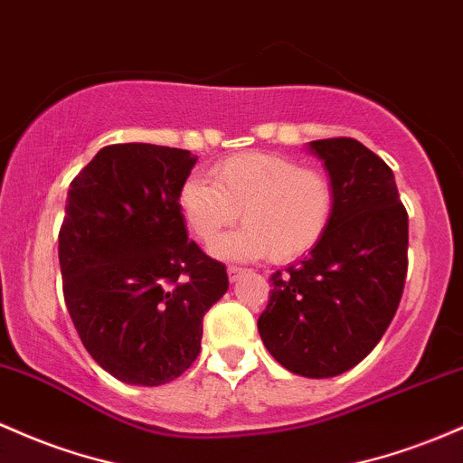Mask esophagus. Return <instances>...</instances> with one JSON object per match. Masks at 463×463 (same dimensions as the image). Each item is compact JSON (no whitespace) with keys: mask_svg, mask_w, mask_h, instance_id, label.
<instances>
[{"mask_svg":"<svg viewBox=\"0 0 463 463\" xmlns=\"http://www.w3.org/2000/svg\"><path fill=\"white\" fill-rule=\"evenodd\" d=\"M243 274V268H237V266H228V279H231V281H237V279H240Z\"/></svg>","mask_w":463,"mask_h":463,"instance_id":"1","label":"esophagus"}]
</instances>
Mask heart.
I'll list each match as a JSON object with an SVG mask.
<instances>
[{"label": "heart", "mask_w": 463, "mask_h": 463, "mask_svg": "<svg viewBox=\"0 0 463 463\" xmlns=\"http://www.w3.org/2000/svg\"><path fill=\"white\" fill-rule=\"evenodd\" d=\"M213 182L189 175L177 191V206L193 235L211 246L237 220L240 231L223 237L226 259L270 257L288 263L323 241L334 217L332 180L294 157L279 154L228 156L211 171Z\"/></svg>", "instance_id": "b5f03b06"}]
</instances>
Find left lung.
Segmentation results:
<instances>
[{
  "label": "left lung",
  "mask_w": 463,
  "mask_h": 463,
  "mask_svg": "<svg viewBox=\"0 0 463 463\" xmlns=\"http://www.w3.org/2000/svg\"><path fill=\"white\" fill-rule=\"evenodd\" d=\"M325 162L336 206L323 241L270 277L257 327L288 372L334 378L355 367L387 332L409 268V215L393 171L363 142H309Z\"/></svg>",
  "instance_id": "1"
}]
</instances>
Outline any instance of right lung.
I'll return each instance as SVG.
<instances>
[{
  "instance_id": "add662e5",
  "label": "right lung",
  "mask_w": 463,
  "mask_h": 463,
  "mask_svg": "<svg viewBox=\"0 0 463 463\" xmlns=\"http://www.w3.org/2000/svg\"><path fill=\"white\" fill-rule=\"evenodd\" d=\"M195 156L127 142L74 177L59 231L70 317L91 358L127 384L160 387L195 363L226 266L189 240L177 191Z\"/></svg>"
}]
</instances>
